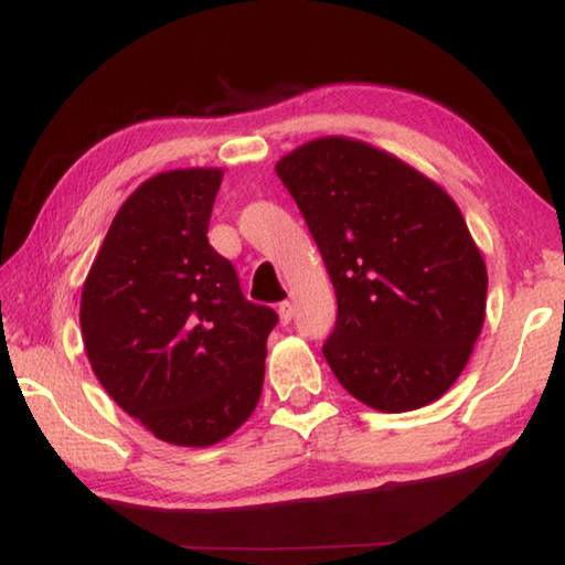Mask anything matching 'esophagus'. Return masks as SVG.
Segmentation results:
<instances>
[{
  "instance_id": "1",
  "label": "esophagus",
  "mask_w": 565,
  "mask_h": 565,
  "mask_svg": "<svg viewBox=\"0 0 565 565\" xmlns=\"http://www.w3.org/2000/svg\"><path fill=\"white\" fill-rule=\"evenodd\" d=\"M292 312H295V308L290 306L288 300L280 302V308H277V316H280V323H282V326H288V323H290V320H292Z\"/></svg>"
}]
</instances>
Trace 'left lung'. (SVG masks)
<instances>
[{"instance_id": "8db88e82", "label": "left lung", "mask_w": 565, "mask_h": 565, "mask_svg": "<svg viewBox=\"0 0 565 565\" xmlns=\"http://www.w3.org/2000/svg\"><path fill=\"white\" fill-rule=\"evenodd\" d=\"M331 275L323 345L351 396L412 412L452 388L488 306V267L455 199L359 138L323 136L275 163Z\"/></svg>"}]
</instances>
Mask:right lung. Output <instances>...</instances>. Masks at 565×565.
<instances>
[{"label":"right lung","instance_id":"obj_1","mask_svg":"<svg viewBox=\"0 0 565 565\" xmlns=\"http://www.w3.org/2000/svg\"><path fill=\"white\" fill-rule=\"evenodd\" d=\"M222 169H173L120 204L83 282L93 373L156 439L212 447L263 394L273 308L245 300L206 239Z\"/></svg>","mask_w":565,"mask_h":565}]
</instances>
